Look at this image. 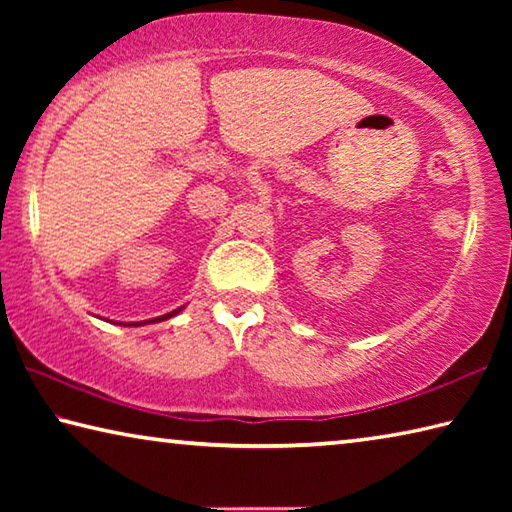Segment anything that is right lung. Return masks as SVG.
Here are the masks:
<instances>
[{
  "label": "right lung",
  "mask_w": 512,
  "mask_h": 512,
  "mask_svg": "<svg viewBox=\"0 0 512 512\" xmlns=\"http://www.w3.org/2000/svg\"><path fill=\"white\" fill-rule=\"evenodd\" d=\"M180 311H183V307L173 309V311H169V314H164V316H158V318H153V320H144V323H128V325H135V327H140V325H146V323H160V320H167V318H173V316H176V314H180Z\"/></svg>",
  "instance_id": "obj_1"
}]
</instances>
